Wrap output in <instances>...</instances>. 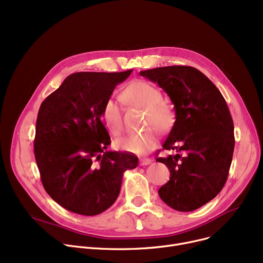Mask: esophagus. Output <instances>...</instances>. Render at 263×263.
<instances>
[{
    "mask_svg": "<svg viewBox=\"0 0 263 263\" xmlns=\"http://www.w3.org/2000/svg\"><path fill=\"white\" fill-rule=\"evenodd\" d=\"M139 162H140V165H148L152 162V159H149V158H140Z\"/></svg>",
    "mask_w": 263,
    "mask_h": 263,
    "instance_id": "obj_1",
    "label": "esophagus"
}]
</instances>
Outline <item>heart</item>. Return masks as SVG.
Returning a JSON list of instances; mask_svg holds the SVG:
<instances>
[{"label": "heart", "mask_w": 263, "mask_h": 263, "mask_svg": "<svg viewBox=\"0 0 263 263\" xmlns=\"http://www.w3.org/2000/svg\"><path fill=\"white\" fill-rule=\"evenodd\" d=\"M162 95L158 88L144 81L132 82L122 92V99L132 106L142 108L145 111L144 126L146 130L128 135L117 140L119 149L136 155H145L156 147L159 132L165 133L171 129L175 122L173 106L161 100ZM102 119L106 126L114 135L118 136L123 130V120L121 107L117 100L108 98L102 107Z\"/></svg>", "instance_id": "1"}]
</instances>
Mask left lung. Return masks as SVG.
Wrapping results in <instances>:
<instances>
[{
	"mask_svg": "<svg viewBox=\"0 0 263 263\" xmlns=\"http://www.w3.org/2000/svg\"><path fill=\"white\" fill-rule=\"evenodd\" d=\"M140 75L166 92L175 110L162 147L176 154L156 159L171 174L158 194L177 211H193L217 196L228 177L235 136L227 104L220 90L193 67H161Z\"/></svg>",
	"mask_w": 263,
	"mask_h": 263,
	"instance_id": "8db88e82",
	"label": "left lung"
}]
</instances>
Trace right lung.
Masks as SVG:
<instances>
[{
    "instance_id": "right-lung-1",
    "label": "right lung",
    "mask_w": 263,
    "mask_h": 263,
    "mask_svg": "<svg viewBox=\"0 0 263 263\" xmlns=\"http://www.w3.org/2000/svg\"><path fill=\"white\" fill-rule=\"evenodd\" d=\"M133 70L77 72L46 98L36 122L34 153L45 191L65 209L97 215L119 196L123 173L138 165L111 143L101 121L104 102Z\"/></svg>"
}]
</instances>
